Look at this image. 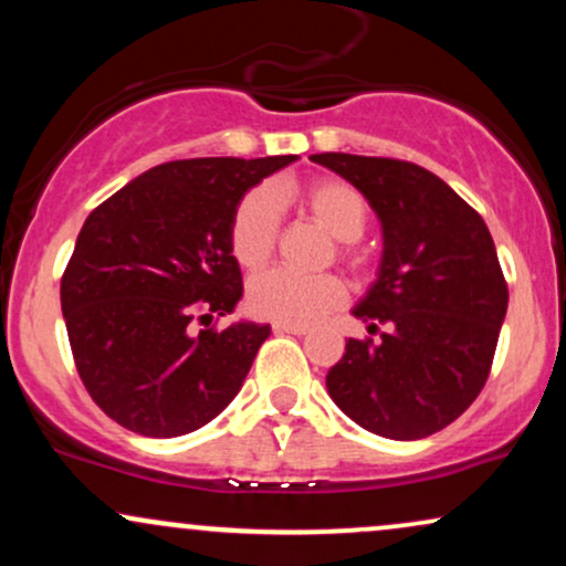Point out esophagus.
Here are the masks:
<instances>
[{
  "instance_id": "esophagus-1",
  "label": "esophagus",
  "mask_w": 566,
  "mask_h": 566,
  "mask_svg": "<svg viewBox=\"0 0 566 566\" xmlns=\"http://www.w3.org/2000/svg\"><path fill=\"white\" fill-rule=\"evenodd\" d=\"M274 333H287V335H305V333H308V327H297V324H282V322H276V324H274Z\"/></svg>"
}]
</instances>
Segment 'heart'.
Here are the masks:
<instances>
[{"label": "heart", "instance_id": "heart-1", "mask_svg": "<svg viewBox=\"0 0 566 566\" xmlns=\"http://www.w3.org/2000/svg\"><path fill=\"white\" fill-rule=\"evenodd\" d=\"M282 193L301 199L311 218L333 233L337 252L350 265L359 263L356 239L367 229V199L348 180L322 178L305 188L282 186ZM279 242V205L269 186H258L239 199L229 226L231 255L242 269H261L274 255ZM346 301V284L335 274H297L271 269L258 274L247 287V305L255 316L282 324H311Z\"/></svg>", "mask_w": 566, "mask_h": 566}]
</instances>
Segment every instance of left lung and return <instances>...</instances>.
Wrapping results in <instances>:
<instances>
[{
  "instance_id": "obj_1",
  "label": "left lung",
  "mask_w": 566,
  "mask_h": 566,
  "mask_svg": "<svg viewBox=\"0 0 566 566\" xmlns=\"http://www.w3.org/2000/svg\"><path fill=\"white\" fill-rule=\"evenodd\" d=\"M369 199L382 226L380 276L354 308L369 335L346 343L327 391L354 423L386 439L431 437L482 394L509 284L476 210L412 161L314 154Z\"/></svg>"
}]
</instances>
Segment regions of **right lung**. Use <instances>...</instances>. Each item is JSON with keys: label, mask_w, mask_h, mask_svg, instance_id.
<instances>
[{"label": "right lung", "mask_w": 566, "mask_h": 566, "mask_svg": "<svg viewBox=\"0 0 566 566\" xmlns=\"http://www.w3.org/2000/svg\"><path fill=\"white\" fill-rule=\"evenodd\" d=\"M290 161H167L84 220L61 279L63 319L84 388L127 431L184 437L239 394L271 327L211 324L242 297L229 226L247 188Z\"/></svg>", "instance_id": "obj_1"}]
</instances>
